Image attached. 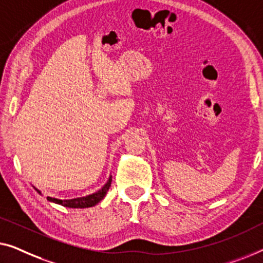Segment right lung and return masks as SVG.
Instances as JSON below:
<instances>
[{"label": "right lung", "instance_id": "obj_1", "mask_svg": "<svg viewBox=\"0 0 263 263\" xmlns=\"http://www.w3.org/2000/svg\"><path fill=\"white\" fill-rule=\"evenodd\" d=\"M110 183H112V175H109L107 182L103 184L99 191H96L95 193H91L89 195H86V197H81V198L64 199V200H62V199H57V198L47 197V200L51 202H54V204L62 205L64 207H70V209H86V207H91V206H95L96 204H99V202L106 197L107 192H108L110 187ZM33 188L36 191V193L43 195L42 192H40L38 188H35L34 186H33Z\"/></svg>", "mask_w": 263, "mask_h": 263}]
</instances>
